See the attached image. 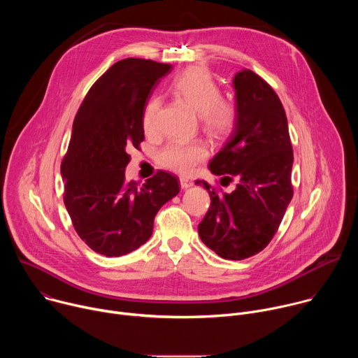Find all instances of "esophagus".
<instances>
[{
    "label": "esophagus",
    "mask_w": 358,
    "mask_h": 358,
    "mask_svg": "<svg viewBox=\"0 0 358 358\" xmlns=\"http://www.w3.org/2000/svg\"><path fill=\"white\" fill-rule=\"evenodd\" d=\"M180 184H181V188L187 189V188H189V187L194 185V181H192L191 178H187V177H181V178H180Z\"/></svg>",
    "instance_id": "1"
}]
</instances>
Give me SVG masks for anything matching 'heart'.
<instances>
[{"instance_id":"b5f03b06","label":"heart","mask_w":358,"mask_h":358,"mask_svg":"<svg viewBox=\"0 0 358 358\" xmlns=\"http://www.w3.org/2000/svg\"><path fill=\"white\" fill-rule=\"evenodd\" d=\"M171 90L201 116L202 126L214 137L228 136L236 123V112L232 105L222 100V92L203 68H188L174 78ZM160 110V99L151 96L143 110V129L152 133L157 129V116ZM208 147L203 141H173L166 145L160 156V164L180 174H189L195 167L207 159Z\"/></svg>"}]
</instances>
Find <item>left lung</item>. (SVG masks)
Segmentation results:
<instances>
[{"mask_svg": "<svg viewBox=\"0 0 358 358\" xmlns=\"http://www.w3.org/2000/svg\"><path fill=\"white\" fill-rule=\"evenodd\" d=\"M236 123L208 169L236 188L211 195V207L198 225L201 241L218 257L241 261L268 246L293 196V150L282 101L257 73L242 69L234 76ZM222 184V182H221Z\"/></svg>", "mask_w": 358, "mask_h": 358, "instance_id": "1", "label": "left lung"}]
</instances>
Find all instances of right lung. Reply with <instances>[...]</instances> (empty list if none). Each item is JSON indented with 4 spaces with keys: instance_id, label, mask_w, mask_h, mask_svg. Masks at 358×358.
Wrapping results in <instances>:
<instances>
[{
    "instance_id": "right-lung-1",
    "label": "right lung",
    "mask_w": 358,
    "mask_h": 358,
    "mask_svg": "<svg viewBox=\"0 0 358 358\" xmlns=\"http://www.w3.org/2000/svg\"><path fill=\"white\" fill-rule=\"evenodd\" d=\"M171 65L127 58L112 65L79 108L61 164L64 202L80 239L105 257H122L152 234L155 217L178 191L176 176L159 171L141 187L124 178L129 148L144 140L143 110Z\"/></svg>"
}]
</instances>
